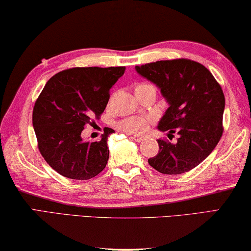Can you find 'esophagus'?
<instances>
[{
    "instance_id": "esophagus-1",
    "label": "esophagus",
    "mask_w": 251,
    "mask_h": 251,
    "mask_svg": "<svg viewBox=\"0 0 251 251\" xmlns=\"http://www.w3.org/2000/svg\"><path fill=\"white\" fill-rule=\"evenodd\" d=\"M130 138L133 139V140L137 142H141L145 140V137H140V135H130Z\"/></svg>"
}]
</instances>
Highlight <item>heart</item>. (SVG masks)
Here are the masks:
<instances>
[{"label": "heart", "mask_w": 251, "mask_h": 251, "mask_svg": "<svg viewBox=\"0 0 251 251\" xmlns=\"http://www.w3.org/2000/svg\"><path fill=\"white\" fill-rule=\"evenodd\" d=\"M143 90H154L155 91L153 85L149 83H139L135 87V91H143ZM151 122H152V119L149 117L134 116L123 119V120L118 123V128L126 133L142 134L149 128Z\"/></svg>", "instance_id": "1"}]
</instances>
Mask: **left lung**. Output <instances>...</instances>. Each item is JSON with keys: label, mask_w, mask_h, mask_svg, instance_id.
<instances>
[{"label": "left lung", "mask_w": 251, "mask_h": 251, "mask_svg": "<svg viewBox=\"0 0 251 251\" xmlns=\"http://www.w3.org/2000/svg\"><path fill=\"white\" fill-rule=\"evenodd\" d=\"M135 70L157 85L169 104L158 129L179 134L175 143L157 140L159 152L148 162L164 175L190 171L212 152L223 135V89L206 67L188 59L157 61Z\"/></svg>", "instance_id": "left-lung-1"}]
</instances>
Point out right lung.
<instances>
[{
	"label": "right lung",
	"mask_w": 251,
	"mask_h": 251,
	"mask_svg": "<svg viewBox=\"0 0 251 251\" xmlns=\"http://www.w3.org/2000/svg\"><path fill=\"white\" fill-rule=\"evenodd\" d=\"M125 71V67L73 68L47 82L34 104L32 122L40 152L57 174L88 180L105 168L111 131L94 142L82 140L81 133L93 117L103 112L110 89Z\"/></svg>",
	"instance_id": "right-lung-1"
}]
</instances>
